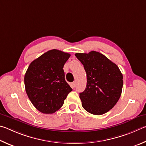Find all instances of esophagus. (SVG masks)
<instances>
[{"mask_svg":"<svg viewBox=\"0 0 146 146\" xmlns=\"http://www.w3.org/2000/svg\"><path fill=\"white\" fill-rule=\"evenodd\" d=\"M76 85V82H73V83H72V84H71V86L72 88H75Z\"/></svg>","mask_w":146,"mask_h":146,"instance_id":"esophagus-1","label":"esophagus"}]
</instances>
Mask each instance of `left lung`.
Instances as JSON below:
<instances>
[{
    "mask_svg": "<svg viewBox=\"0 0 146 146\" xmlns=\"http://www.w3.org/2000/svg\"><path fill=\"white\" fill-rule=\"evenodd\" d=\"M86 73V86L80 98L83 108L100 115L115 105L121 96L123 76L115 63L96 51L76 53Z\"/></svg>",
    "mask_w": 146,
    "mask_h": 146,
    "instance_id": "left-lung-1",
    "label": "left lung"
}]
</instances>
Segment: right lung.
Here are the masks:
<instances>
[{"label":"right lung","mask_w":146,"mask_h":146,"mask_svg":"<svg viewBox=\"0 0 146 146\" xmlns=\"http://www.w3.org/2000/svg\"><path fill=\"white\" fill-rule=\"evenodd\" d=\"M70 54L52 49L36 59L24 76L25 91L36 108L43 113H53L63 106L72 89L65 80L63 66Z\"/></svg>","instance_id":"right-lung-1"}]
</instances>
